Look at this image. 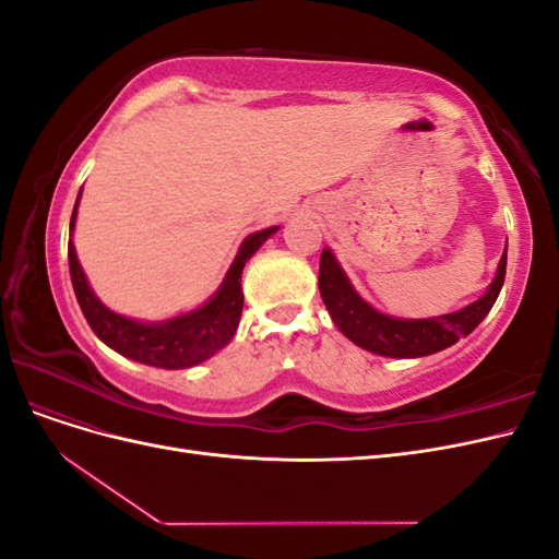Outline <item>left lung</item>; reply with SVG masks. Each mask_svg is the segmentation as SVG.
Returning a JSON list of instances; mask_svg holds the SVG:
<instances>
[{"label":"left lung","instance_id":"left-lung-1","mask_svg":"<svg viewBox=\"0 0 559 559\" xmlns=\"http://www.w3.org/2000/svg\"><path fill=\"white\" fill-rule=\"evenodd\" d=\"M506 280V249L499 261V270L495 282L483 298L471 302L464 310L431 317V319H396L386 317L368 306L359 294L352 289L341 265L335 263L329 249L321 251L319 259V294L321 300L341 329L354 345L368 352H376L380 357L394 359H415L427 357V354L441 352L468 335L480 321L492 310L495 300L501 292Z\"/></svg>","mask_w":559,"mask_h":559}]
</instances>
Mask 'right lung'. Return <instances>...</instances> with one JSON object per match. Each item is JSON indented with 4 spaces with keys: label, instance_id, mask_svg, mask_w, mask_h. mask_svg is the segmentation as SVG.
I'll use <instances>...</instances> for the list:
<instances>
[{
    "label": "right lung",
    "instance_id": "1",
    "mask_svg": "<svg viewBox=\"0 0 559 559\" xmlns=\"http://www.w3.org/2000/svg\"><path fill=\"white\" fill-rule=\"evenodd\" d=\"M79 198L72 212L70 230H74ZM275 230L277 226L249 235L242 242L238 257H235L222 289H218L205 306L189 314L160 321V324H140V321L126 319L105 308L91 292L86 275H83V270L79 265L74 245L70 240V245H67V257H70V275L81 312L99 341L107 343L111 349L123 354L128 359L158 368L195 366L210 359L214 352L230 343L245 306V294L240 286L242 267L253 257V251H257Z\"/></svg>",
    "mask_w": 559,
    "mask_h": 559
}]
</instances>
